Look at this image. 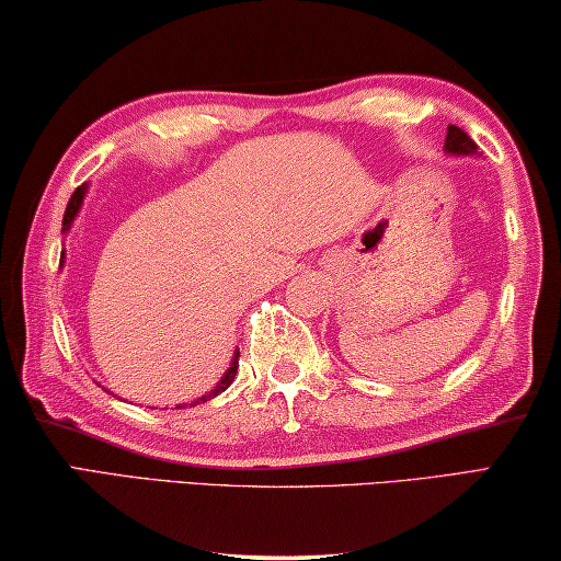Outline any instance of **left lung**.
I'll return each mask as SVG.
<instances>
[{"instance_id":"left-lung-1","label":"left lung","mask_w":561,"mask_h":561,"mask_svg":"<svg viewBox=\"0 0 561 561\" xmlns=\"http://www.w3.org/2000/svg\"><path fill=\"white\" fill-rule=\"evenodd\" d=\"M445 149L449 153H477V144L467 136L460 126L449 124L447 126V139H445Z\"/></svg>"}]
</instances>
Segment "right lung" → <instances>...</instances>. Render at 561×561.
<instances>
[{
    "mask_svg": "<svg viewBox=\"0 0 561 561\" xmlns=\"http://www.w3.org/2000/svg\"><path fill=\"white\" fill-rule=\"evenodd\" d=\"M84 194H87V186H79V188L73 191V194H71V198H69V206H67V214H64V220H61V224H64L61 231H69L71 220H73V216H77V210H79V206H81V201H84ZM236 373H238V353H236V357H233V365L228 367V373L224 375V380H220V382L216 385V388L210 390L208 394H204V398L196 400V405H198V402H206V400H210V398H216L218 392H224V390L228 388V385L233 382Z\"/></svg>",
    "mask_w": 561,
    "mask_h": 561,
    "instance_id": "add662e5",
    "label": "right lung"
}]
</instances>
